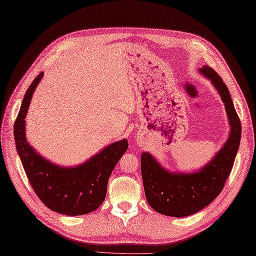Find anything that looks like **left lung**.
Wrapping results in <instances>:
<instances>
[{"mask_svg": "<svg viewBox=\"0 0 256 256\" xmlns=\"http://www.w3.org/2000/svg\"><path fill=\"white\" fill-rule=\"evenodd\" d=\"M198 70L220 93L232 128L229 138L214 158L201 170L191 174L170 172L150 153L141 154V172L148 203L158 213L166 216H189L213 202L225 186L240 144L241 122L227 86L213 68L203 66Z\"/></svg>", "mask_w": 256, "mask_h": 256, "instance_id": "1", "label": "left lung"}]
</instances>
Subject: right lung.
I'll list each match as a JSON object with an SVG mask.
<instances>
[{
    "label": "right lung",
    "mask_w": 256,
    "mask_h": 256,
    "mask_svg": "<svg viewBox=\"0 0 256 256\" xmlns=\"http://www.w3.org/2000/svg\"><path fill=\"white\" fill-rule=\"evenodd\" d=\"M42 77L43 72H40L31 82L14 124L18 155L31 186L46 208L68 216L91 213L105 200L108 178L127 151L128 141L124 139L112 143L74 167H62L42 158L27 142L24 129L31 98Z\"/></svg>",
    "instance_id": "1"
}]
</instances>
